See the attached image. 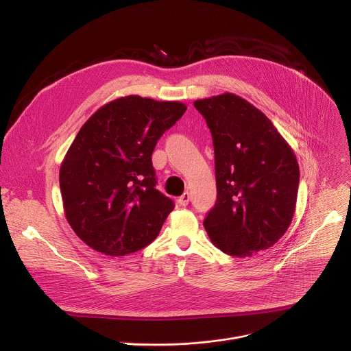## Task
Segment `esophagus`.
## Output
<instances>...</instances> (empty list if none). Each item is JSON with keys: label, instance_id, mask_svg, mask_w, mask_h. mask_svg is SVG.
I'll use <instances>...</instances> for the list:
<instances>
[{"label": "esophagus", "instance_id": "obj_1", "mask_svg": "<svg viewBox=\"0 0 351 351\" xmlns=\"http://www.w3.org/2000/svg\"><path fill=\"white\" fill-rule=\"evenodd\" d=\"M189 202H190V194H189V193H184V194L178 199V204H179L180 206H187Z\"/></svg>", "mask_w": 351, "mask_h": 351}]
</instances>
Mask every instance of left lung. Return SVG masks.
Masks as SVG:
<instances>
[{
    "label": "left lung",
    "mask_w": 351,
    "mask_h": 351,
    "mask_svg": "<svg viewBox=\"0 0 351 351\" xmlns=\"http://www.w3.org/2000/svg\"><path fill=\"white\" fill-rule=\"evenodd\" d=\"M210 129L217 202L204 225L232 256L273 247L291 223L300 169L291 146L245 99L225 92L194 101Z\"/></svg>",
    "instance_id": "8db88e82"
}]
</instances>
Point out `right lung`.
Returning a JSON list of instances; mask_svg holds the SVG:
<instances>
[{"instance_id": "right-lung-1", "label": "right lung", "mask_w": 351, "mask_h": 351, "mask_svg": "<svg viewBox=\"0 0 351 351\" xmlns=\"http://www.w3.org/2000/svg\"><path fill=\"white\" fill-rule=\"evenodd\" d=\"M186 110L129 95L82 125L62 160L60 187L65 217L88 247L123 256L157 237L173 202L154 187L152 153Z\"/></svg>"}]
</instances>
